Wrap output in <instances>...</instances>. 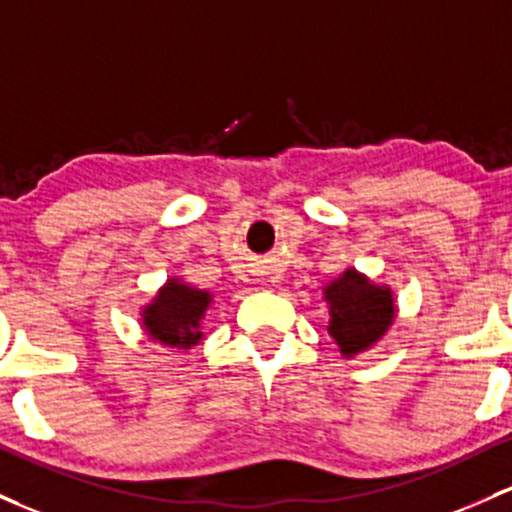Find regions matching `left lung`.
I'll list each match as a JSON object with an SVG mask.
<instances>
[{
	"label": "left lung",
	"mask_w": 512,
	"mask_h": 512,
	"mask_svg": "<svg viewBox=\"0 0 512 512\" xmlns=\"http://www.w3.org/2000/svg\"><path fill=\"white\" fill-rule=\"evenodd\" d=\"M324 300L331 317L326 331L341 348L343 358H355L370 350L394 324L392 287L372 283L355 268H346L324 287Z\"/></svg>",
	"instance_id": "left-lung-1"
}]
</instances>
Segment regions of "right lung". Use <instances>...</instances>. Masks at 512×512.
<instances>
[{
    "label": "right lung",
    "mask_w": 512,
    "mask_h": 512,
    "mask_svg": "<svg viewBox=\"0 0 512 512\" xmlns=\"http://www.w3.org/2000/svg\"><path fill=\"white\" fill-rule=\"evenodd\" d=\"M212 304L208 290L169 278L140 312L142 329L166 348L188 350L203 341V319Z\"/></svg>",
    "instance_id": "right-lung-1"
}]
</instances>
